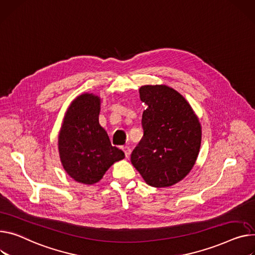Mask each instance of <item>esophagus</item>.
<instances>
[{
    "instance_id": "obj_1",
    "label": "esophagus",
    "mask_w": 255,
    "mask_h": 255,
    "mask_svg": "<svg viewBox=\"0 0 255 255\" xmlns=\"http://www.w3.org/2000/svg\"><path fill=\"white\" fill-rule=\"evenodd\" d=\"M122 149H123L124 152H125L126 158H129V156H130V154H131V148H130L128 145H125V146L122 147Z\"/></svg>"
}]
</instances>
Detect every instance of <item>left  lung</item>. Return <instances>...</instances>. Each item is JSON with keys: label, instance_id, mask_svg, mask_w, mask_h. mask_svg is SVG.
<instances>
[{"label": "left lung", "instance_id": "obj_1", "mask_svg": "<svg viewBox=\"0 0 255 255\" xmlns=\"http://www.w3.org/2000/svg\"><path fill=\"white\" fill-rule=\"evenodd\" d=\"M147 108L142 114L143 136L131 163L145 182L166 188L184 178L195 165L201 146V126L182 95L165 85L139 89Z\"/></svg>", "mask_w": 255, "mask_h": 255}]
</instances>
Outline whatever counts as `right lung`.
<instances>
[{"label":"right lung","instance_id":"add662e5","mask_svg":"<svg viewBox=\"0 0 255 255\" xmlns=\"http://www.w3.org/2000/svg\"><path fill=\"white\" fill-rule=\"evenodd\" d=\"M99 97L80 95L67 110L59 133L58 148L64 170L85 184L97 182L115 162L125 158L123 150L112 145L99 125Z\"/></svg>","mask_w":255,"mask_h":255}]
</instances>
